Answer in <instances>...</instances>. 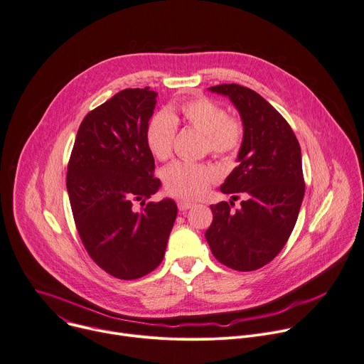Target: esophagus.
Wrapping results in <instances>:
<instances>
[{
	"label": "esophagus",
	"mask_w": 364,
	"mask_h": 364,
	"mask_svg": "<svg viewBox=\"0 0 364 364\" xmlns=\"http://www.w3.org/2000/svg\"><path fill=\"white\" fill-rule=\"evenodd\" d=\"M192 207H193V203H189V200H179V203H178L179 211H188Z\"/></svg>",
	"instance_id": "1"
}]
</instances>
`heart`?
Wrapping results in <instances>:
<instances>
[{
    "label": "heart",
    "mask_w": 364,
    "mask_h": 364,
    "mask_svg": "<svg viewBox=\"0 0 364 364\" xmlns=\"http://www.w3.org/2000/svg\"><path fill=\"white\" fill-rule=\"evenodd\" d=\"M178 112L185 123L205 134V150L223 160H232L243 147L246 129L243 119L208 97H193L179 104ZM176 115L159 112L147 124L146 141L151 154L165 160L172 154L176 136ZM220 179V172L210 164L178 160L164 173L166 191L178 198L195 199Z\"/></svg>",
    "instance_id": "1"
}]
</instances>
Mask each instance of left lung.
Listing matches in <instances>:
<instances>
[{
    "mask_svg": "<svg viewBox=\"0 0 364 364\" xmlns=\"http://www.w3.org/2000/svg\"><path fill=\"white\" fill-rule=\"evenodd\" d=\"M210 90L227 95L245 123L240 165L221 185L224 193L245 199L237 210L231 200L211 205L205 238L220 263L252 272L280 253L296 224L305 193L301 146L288 121L253 90L238 84Z\"/></svg>",
    "mask_w": 364,
    "mask_h": 364,
    "instance_id": "1",
    "label": "left lung"
}]
</instances>
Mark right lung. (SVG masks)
<instances>
[{
    "label": "right lung",
    "instance_id": "1",
    "mask_svg": "<svg viewBox=\"0 0 364 364\" xmlns=\"http://www.w3.org/2000/svg\"><path fill=\"white\" fill-rule=\"evenodd\" d=\"M156 95L150 87L127 88L90 111L68 164L80 241L102 270L123 280L143 277L161 263L178 214L172 199L146 203L160 186L146 141Z\"/></svg>",
    "mask_w": 364,
    "mask_h": 364
}]
</instances>
